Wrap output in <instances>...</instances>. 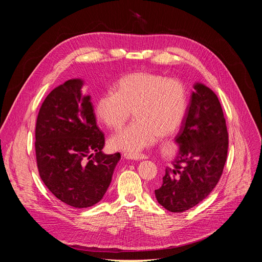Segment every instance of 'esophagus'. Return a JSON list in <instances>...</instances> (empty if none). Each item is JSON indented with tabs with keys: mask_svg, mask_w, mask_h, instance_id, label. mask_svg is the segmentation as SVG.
Wrapping results in <instances>:
<instances>
[{
	"mask_svg": "<svg viewBox=\"0 0 262 262\" xmlns=\"http://www.w3.org/2000/svg\"><path fill=\"white\" fill-rule=\"evenodd\" d=\"M123 157L125 159H130V160H142V159H146V155L142 154V153H130V152H126L123 154Z\"/></svg>",
	"mask_w": 262,
	"mask_h": 262,
	"instance_id": "esophagus-1",
	"label": "esophagus"
}]
</instances>
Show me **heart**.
Masks as SVG:
<instances>
[{"instance_id":"b5f03b06","label":"heart","mask_w":262,"mask_h":262,"mask_svg":"<svg viewBox=\"0 0 262 262\" xmlns=\"http://www.w3.org/2000/svg\"><path fill=\"white\" fill-rule=\"evenodd\" d=\"M187 107V90L181 80L135 72L117 80L114 92L106 91L96 96L94 114L108 128L119 130L134 110L136 121L113 137L110 145L138 152L152 144L159 135H170L180 127Z\"/></svg>"}]
</instances>
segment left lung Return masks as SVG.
I'll list each match as a JSON object with an SVG mask.
<instances>
[{
    "label": "left lung",
    "mask_w": 262,
    "mask_h": 262,
    "mask_svg": "<svg viewBox=\"0 0 262 262\" xmlns=\"http://www.w3.org/2000/svg\"><path fill=\"white\" fill-rule=\"evenodd\" d=\"M194 89L175 137L180 149L155 190L158 203L171 212L186 211L207 198L227 158L228 133L217 96L200 82Z\"/></svg>",
    "instance_id": "8db88e82"
}]
</instances>
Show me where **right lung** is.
Here are the masks:
<instances>
[{"mask_svg":"<svg viewBox=\"0 0 262 262\" xmlns=\"http://www.w3.org/2000/svg\"><path fill=\"white\" fill-rule=\"evenodd\" d=\"M84 81L69 79L53 89L39 110L35 149L39 175L58 200L75 208L99 203L112 183L121 155L104 154Z\"/></svg>","mask_w":262,"mask_h":262,"instance_id":"obj_1","label":"right lung"}]
</instances>
